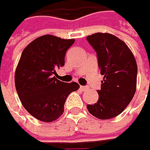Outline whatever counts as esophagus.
I'll use <instances>...</instances> for the list:
<instances>
[{"label":"esophagus","mask_w":150,"mask_h":150,"mask_svg":"<svg viewBox=\"0 0 150 150\" xmlns=\"http://www.w3.org/2000/svg\"><path fill=\"white\" fill-rule=\"evenodd\" d=\"M80 88H81L82 91H86V90L88 89V86H81Z\"/></svg>","instance_id":"esophagus-1"}]
</instances>
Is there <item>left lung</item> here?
<instances>
[{"label": "left lung", "mask_w": 150, "mask_h": 150, "mask_svg": "<svg viewBox=\"0 0 150 150\" xmlns=\"http://www.w3.org/2000/svg\"><path fill=\"white\" fill-rule=\"evenodd\" d=\"M86 40L97 52L100 74L103 76L98 100L87 104L90 114L100 120L114 118L131 103L137 86V66L127 44L108 33H96Z\"/></svg>", "instance_id": "left-lung-1"}]
</instances>
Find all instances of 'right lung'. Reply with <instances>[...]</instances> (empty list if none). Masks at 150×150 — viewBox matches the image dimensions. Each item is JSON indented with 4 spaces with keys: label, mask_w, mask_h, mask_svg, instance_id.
<instances>
[{
    "label": "right lung",
    "mask_w": 150,
    "mask_h": 150,
    "mask_svg": "<svg viewBox=\"0 0 150 150\" xmlns=\"http://www.w3.org/2000/svg\"><path fill=\"white\" fill-rule=\"evenodd\" d=\"M75 42L46 35L36 38L23 51L15 72V86L23 106L32 116L51 122L62 115L67 97L80 86L55 78L64 65L66 52Z\"/></svg>",
    "instance_id": "right-lung-1"
}]
</instances>
